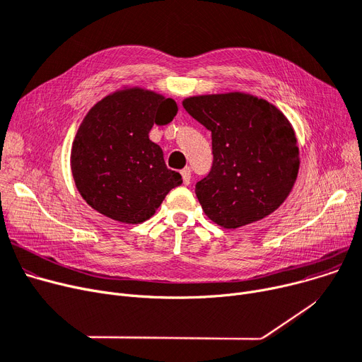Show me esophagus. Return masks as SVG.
Returning a JSON list of instances; mask_svg holds the SVG:
<instances>
[{
	"label": "esophagus",
	"mask_w": 362,
	"mask_h": 362,
	"mask_svg": "<svg viewBox=\"0 0 362 362\" xmlns=\"http://www.w3.org/2000/svg\"><path fill=\"white\" fill-rule=\"evenodd\" d=\"M180 175H182V179H183V183H185V185L191 183V170L185 168V170L180 171Z\"/></svg>",
	"instance_id": "1"
}]
</instances>
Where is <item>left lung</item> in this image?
<instances>
[{
  "label": "left lung",
  "mask_w": 362,
  "mask_h": 362,
  "mask_svg": "<svg viewBox=\"0 0 362 362\" xmlns=\"http://www.w3.org/2000/svg\"><path fill=\"white\" fill-rule=\"evenodd\" d=\"M182 104L211 132L213 167L195 187L205 216L238 229L274 213L292 192L300 163L286 116L245 92L198 95Z\"/></svg>",
  "instance_id": "8db88e82"
}]
</instances>
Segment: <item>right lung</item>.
<instances>
[{
  "label": "right lung",
  "mask_w": 362,
  "mask_h": 362,
  "mask_svg": "<svg viewBox=\"0 0 362 362\" xmlns=\"http://www.w3.org/2000/svg\"><path fill=\"white\" fill-rule=\"evenodd\" d=\"M176 114L175 100L138 86L112 92L88 111L70 165L76 187L95 211L138 224L182 185L177 171L167 168L163 149L149 139L152 126L167 124Z\"/></svg>",
  "instance_id": "obj_1"
}]
</instances>
